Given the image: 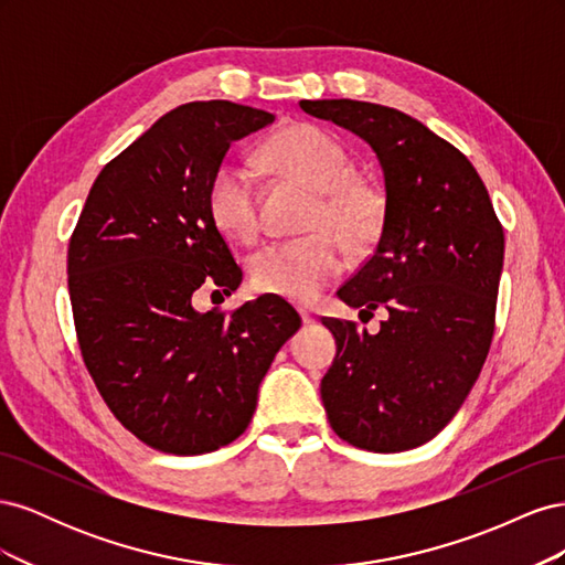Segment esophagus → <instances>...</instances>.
<instances>
[{
    "label": "esophagus",
    "instance_id": "esophagus-1",
    "mask_svg": "<svg viewBox=\"0 0 565 565\" xmlns=\"http://www.w3.org/2000/svg\"><path fill=\"white\" fill-rule=\"evenodd\" d=\"M299 313H301L303 324H313V322H316V313H313V311H309V309H299Z\"/></svg>",
    "mask_w": 565,
    "mask_h": 565
}]
</instances>
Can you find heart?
Wrapping results in <instances>:
<instances>
[{
    "instance_id": "b5f03b06",
    "label": "heart",
    "mask_w": 565,
    "mask_h": 565,
    "mask_svg": "<svg viewBox=\"0 0 565 565\" xmlns=\"http://www.w3.org/2000/svg\"><path fill=\"white\" fill-rule=\"evenodd\" d=\"M262 160L282 174L316 188L306 228L311 233L276 241L252 254L249 276L259 292L292 301H313L344 268V247L365 249L377 241L384 198L380 188L355 177L347 150L330 134L311 125L285 127L262 146ZM214 224L241 243L262 231L259 191L252 169L241 162L221 164L207 188Z\"/></svg>"
}]
</instances>
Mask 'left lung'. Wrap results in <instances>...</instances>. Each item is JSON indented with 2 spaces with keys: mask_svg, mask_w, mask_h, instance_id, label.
<instances>
[{
  "mask_svg": "<svg viewBox=\"0 0 565 565\" xmlns=\"http://www.w3.org/2000/svg\"><path fill=\"white\" fill-rule=\"evenodd\" d=\"M361 136L384 174V218L367 262L337 289L377 334L324 318L337 355L320 382L334 434L401 452L443 431L467 401L494 332L504 233L473 164L419 119L367 100H299Z\"/></svg>",
  "mask_w": 565,
  "mask_h": 565,
  "instance_id": "1",
  "label": "left lung"
}]
</instances>
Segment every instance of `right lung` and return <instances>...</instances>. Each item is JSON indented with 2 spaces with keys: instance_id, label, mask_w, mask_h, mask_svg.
Masks as SVG:
<instances>
[{
  "instance_id": "obj_1",
  "label": "right lung",
  "mask_w": 565,
  "mask_h": 565,
  "mask_svg": "<svg viewBox=\"0 0 565 565\" xmlns=\"http://www.w3.org/2000/svg\"><path fill=\"white\" fill-rule=\"evenodd\" d=\"M273 119L231 100L167 113L100 169L71 235L84 365L117 422L160 452L202 455L241 436L273 358L301 328L276 295L235 311L193 306L200 289L243 282L207 188L231 143Z\"/></svg>"
}]
</instances>
